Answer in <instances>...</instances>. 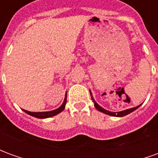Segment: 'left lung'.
<instances>
[{
	"label": "left lung",
	"instance_id": "left-lung-1",
	"mask_svg": "<svg viewBox=\"0 0 158 158\" xmlns=\"http://www.w3.org/2000/svg\"><path fill=\"white\" fill-rule=\"evenodd\" d=\"M89 93H90V96H91V100H92L93 103H94V106L96 107V109L100 111V112H102V113H105V114H107V115H110V116H113V117H123V116H126V115H128L129 113H131L132 112H134L135 110H136L137 108H139V106L142 105V103L139 105V106H135V107H132V108H129V109H126V110H123V111H120V112H110L108 110H106L104 109L103 107L100 106L98 103L96 102L95 99H94V97L92 96V93L91 91L89 90Z\"/></svg>",
	"mask_w": 158,
	"mask_h": 158
}]
</instances>
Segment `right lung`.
I'll use <instances>...</instances> for the list:
<instances>
[{
  "label": "right lung",
  "instance_id": "add662e5",
  "mask_svg": "<svg viewBox=\"0 0 158 158\" xmlns=\"http://www.w3.org/2000/svg\"><path fill=\"white\" fill-rule=\"evenodd\" d=\"M66 102H67V92H66L65 98H64V101L61 106H59L58 108H56L55 110H52V111H49V112H29L27 110H23V112H25L27 114H29L30 116L35 117V118H51V117L55 116V115H57L58 113H60L62 111H63V109L65 108Z\"/></svg>",
  "mask_w": 158,
  "mask_h": 158
}]
</instances>
